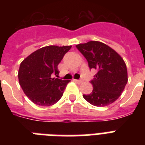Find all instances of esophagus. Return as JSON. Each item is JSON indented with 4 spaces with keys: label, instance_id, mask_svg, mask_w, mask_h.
<instances>
[{
    "label": "esophagus",
    "instance_id": "esophagus-1",
    "mask_svg": "<svg viewBox=\"0 0 145 145\" xmlns=\"http://www.w3.org/2000/svg\"><path fill=\"white\" fill-rule=\"evenodd\" d=\"M74 81L77 83V84H81V83H83V80H74Z\"/></svg>",
    "mask_w": 145,
    "mask_h": 145
}]
</instances>
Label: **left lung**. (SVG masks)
<instances>
[{"label": "left lung", "instance_id": "1", "mask_svg": "<svg viewBox=\"0 0 145 145\" xmlns=\"http://www.w3.org/2000/svg\"><path fill=\"white\" fill-rule=\"evenodd\" d=\"M78 50L88 61L89 68L97 70L90 83L93 89L84 98L89 103L104 107L114 102L128 81L127 68L123 59L115 50L99 41L77 44Z\"/></svg>", "mask_w": 145, "mask_h": 145}]
</instances>
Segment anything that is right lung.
I'll list each match as a JSON object with an SVG mask.
<instances>
[{
  "label": "right lung",
  "mask_w": 145,
  "mask_h": 145,
  "mask_svg": "<svg viewBox=\"0 0 145 145\" xmlns=\"http://www.w3.org/2000/svg\"><path fill=\"white\" fill-rule=\"evenodd\" d=\"M71 48V46H44L22 61L18 72L19 84L33 103L50 106L61 99L70 80L52 75L59 74L58 65Z\"/></svg>",
  "instance_id": "1"
}]
</instances>
